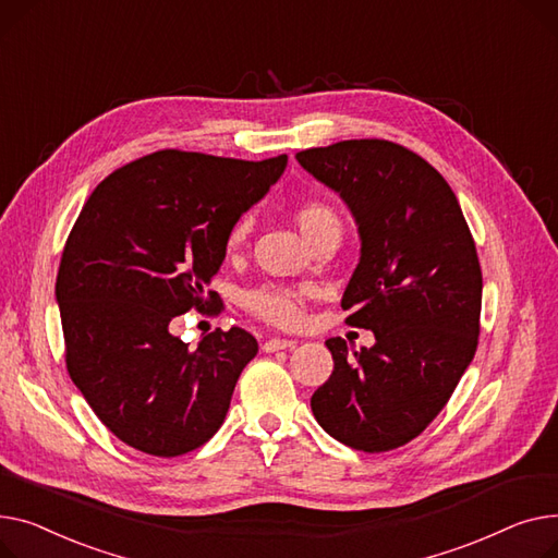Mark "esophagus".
I'll return each instance as SVG.
<instances>
[{"label": "esophagus", "mask_w": 558, "mask_h": 558, "mask_svg": "<svg viewBox=\"0 0 558 558\" xmlns=\"http://www.w3.org/2000/svg\"><path fill=\"white\" fill-rule=\"evenodd\" d=\"M294 344V340H286V338H270V340H266L264 342V351L266 353H275V351H279V349H292Z\"/></svg>", "instance_id": "34e87169"}]
</instances>
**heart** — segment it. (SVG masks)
I'll use <instances>...</instances> for the list:
<instances>
[{
    "instance_id": "obj_1",
    "label": "heart",
    "mask_w": 558,
    "mask_h": 558,
    "mask_svg": "<svg viewBox=\"0 0 558 558\" xmlns=\"http://www.w3.org/2000/svg\"><path fill=\"white\" fill-rule=\"evenodd\" d=\"M294 222H298L300 232L308 243L315 239L329 234V232H342V220L338 211L324 201H306L294 209ZM252 232V216H239L232 227H229L225 245L227 252H239ZM313 294L311 286H288V283H264L258 288H252L243 294V306L272 326H281V329H292L300 326L306 317V300Z\"/></svg>"
}]
</instances>
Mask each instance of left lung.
<instances>
[{
    "label": "left lung",
    "instance_id": "1",
    "mask_svg": "<svg viewBox=\"0 0 558 558\" xmlns=\"http://www.w3.org/2000/svg\"><path fill=\"white\" fill-rule=\"evenodd\" d=\"M340 193L360 234L342 294L347 324L372 349L329 338L333 374L311 410L333 439L385 452L418 437L471 365L480 336L482 270L452 189L416 153L387 140H347L294 155Z\"/></svg>",
    "mask_w": 558,
    "mask_h": 558
}]
</instances>
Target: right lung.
Segmentation results:
<instances>
[{
	"instance_id": "right-lung-1",
	"label": "right lung",
	"mask_w": 558,
	"mask_h": 558,
	"mask_svg": "<svg viewBox=\"0 0 558 558\" xmlns=\"http://www.w3.org/2000/svg\"><path fill=\"white\" fill-rule=\"evenodd\" d=\"M264 161L157 150L125 163L87 198L64 243L56 300L64 363L81 395L123 444L155 457L201 448L222 425L236 380L256 355L232 326L189 349L169 329L207 290L232 222L281 178Z\"/></svg>"
}]
</instances>
